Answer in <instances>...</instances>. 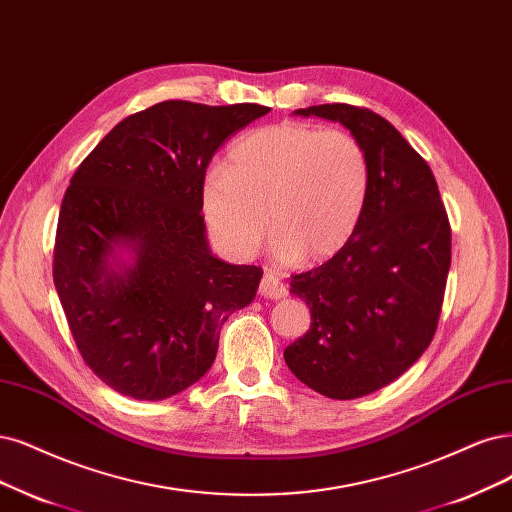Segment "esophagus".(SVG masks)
I'll list each match as a JSON object with an SVG mask.
<instances>
[{
    "instance_id": "34e87169",
    "label": "esophagus",
    "mask_w": 512,
    "mask_h": 512,
    "mask_svg": "<svg viewBox=\"0 0 512 512\" xmlns=\"http://www.w3.org/2000/svg\"><path fill=\"white\" fill-rule=\"evenodd\" d=\"M258 294L262 298H271V301H281V298L288 296V288L284 281H279L273 275H264L260 279V286H258Z\"/></svg>"
}]
</instances>
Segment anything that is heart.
Instances as JSON below:
<instances>
[{"instance_id":"obj_1","label":"heart","mask_w":512,"mask_h":512,"mask_svg":"<svg viewBox=\"0 0 512 512\" xmlns=\"http://www.w3.org/2000/svg\"><path fill=\"white\" fill-rule=\"evenodd\" d=\"M368 188L370 163L354 135L284 120L228 148L226 165L205 173L201 209L209 231L237 258L254 256L271 226L279 262L303 254L320 262L354 239Z\"/></svg>"}]
</instances>
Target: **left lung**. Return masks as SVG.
<instances>
[{"label":"left lung","mask_w":512,"mask_h":512,"mask_svg":"<svg viewBox=\"0 0 512 512\" xmlns=\"http://www.w3.org/2000/svg\"><path fill=\"white\" fill-rule=\"evenodd\" d=\"M294 114L341 122L370 163L354 239L290 279V292L311 309V326L284 351L311 390L351 400L392 383L428 349L451 267V226L432 169L385 118L347 103Z\"/></svg>","instance_id":"left-lung-1"}]
</instances>
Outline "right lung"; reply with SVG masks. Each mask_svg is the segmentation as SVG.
I'll list each match as a JSON object with an SVG mask.
<instances>
[{"label":"right lung","instance_id":"1","mask_svg":"<svg viewBox=\"0 0 512 512\" xmlns=\"http://www.w3.org/2000/svg\"><path fill=\"white\" fill-rule=\"evenodd\" d=\"M271 108L163 101L127 116L88 154L63 197L52 277L88 368L122 396L165 400L216 360L224 322L262 269L209 250L207 165Z\"/></svg>","mask_w":512,"mask_h":512}]
</instances>
